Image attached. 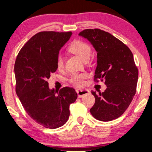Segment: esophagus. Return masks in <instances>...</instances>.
<instances>
[{"mask_svg":"<svg viewBox=\"0 0 152 152\" xmlns=\"http://www.w3.org/2000/svg\"><path fill=\"white\" fill-rule=\"evenodd\" d=\"M77 93L78 97H82L85 95H87L89 93V91L86 89H77Z\"/></svg>","mask_w":152,"mask_h":152,"instance_id":"34e87169","label":"esophagus"}]
</instances>
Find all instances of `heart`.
Listing matches in <instances>:
<instances>
[{"label": "heart", "instance_id": "heart-1", "mask_svg": "<svg viewBox=\"0 0 152 152\" xmlns=\"http://www.w3.org/2000/svg\"><path fill=\"white\" fill-rule=\"evenodd\" d=\"M69 50L71 53L75 54L82 61L89 59L91 55V48L88 43L82 41H75L70 45ZM64 59L63 55L59 54L57 58V66L59 69L64 67ZM86 75L84 74L74 73L70 77V82L76 86H82L84 85V80Z\"/></svg>", "mask_w": 152, "mask_h": 152}]
</instances>
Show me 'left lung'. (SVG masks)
Here are the masks:
<instances>
[{
    "label": "left lung",
    "instance_id": "obj_1",
    "mask_svg": "<svg viewBox=\"0 0 152 152\" xmlns=\"http://www.w3.org/2000/svg\"><path fill=\"white\" fill-rule=\"evenodd\" d=\"M97 52L95 79L104 80L107 89L99 94L92 91L95 102L90 112L95 119L111 121L121 116L136 94L138 70L130 49L110 33L87 29L79 34Z\"/></svg>",
    "mask_w": 152,
    "mask_h": 152
}]
</instances>
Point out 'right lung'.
Masks as SVG:
<instances>
[{
  "label": "right lung",
  "mask_w": 152,
  "mask_h": 152,
  "mask_svg": "<svg viewBox=\"0 0 152 152\" xmlns=\"http://www.w3.org/2000/svg\"><path fill=\"white\" fill-rule=\"evenodd\" d=\"M71 32H41L20 50L14 64L16 91L24 109L35 122L49 129L63 126L70 116L69 106L75 102V90L50 88L47 80L57 70V58Z\"/></svg>",
  "instance_id": "1"
}]
</instances>
